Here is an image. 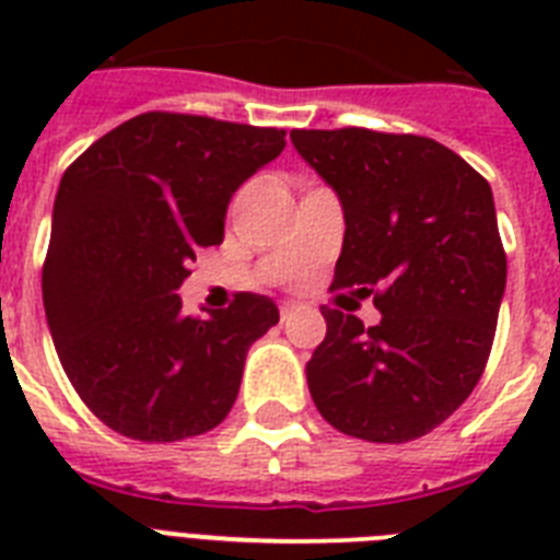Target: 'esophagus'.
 <instances>
[{"label": "esophagus", "instance_id": "34e87169", "mask_svg": "<svg viewBox=\"0 0 560 560\" xmlns=\"http://www.w3.org/2000/svg\"><path fill=\"white\" fill-rule=\"evenodd\" d=\"M296 311H299V305H296V302H284V305L279 307V314H281V323H288L290 316L296 314Z\"/></svg>", "mask_w": 560, "mask_h": 560}]
</instances>
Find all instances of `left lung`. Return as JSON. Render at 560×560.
Instances as JSON below:
<instances>
[{"mask_svg": "<svg viewBox=\"0 0 560 560\" xmlns=\"http://www.w3.org/2000/svg\"><path fill=\"white\" fill-rule=\"evenodd\" d=\"M290 139L346 211L331 290L358 288L381 311L366 328L323 305L311 398L340 433L412 442L465 404L494 346L505 290L494 194L427 136L340 127Z\"/></svg>", "mask_w": 560, "mask_h": 560, "instance_id": "obj_1", "label": "left lung"}]
</instances>
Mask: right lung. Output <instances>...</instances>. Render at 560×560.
Wrapping results in <instances>:
<instances>
[{
	"label": "right lung",
	"mask_w": 560,
	"mask_h": 560,
	"mask_svg": "<svg viewBox=\"0 0 560 560\" xmlns=\"http://www.w3.org/2000/svg\"><path fill=\"white\" fill-rule=\"evenodd\" d=\"M284 144L276 127L153 109L66 168L43 305L66 377L109 430L179 442L229 416L246 351L279 307L237 293L200 319L177 288L194 255L223 241L229 197Z\"/></svg>",
	"instance_id": "obj_1"
}]
</instances>
